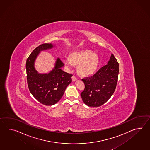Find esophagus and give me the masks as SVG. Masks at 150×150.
<instances>
[{
	"label": "esophagus",
	"mask_w": 150,
	"mask_h": 150,
	"mask_svg": "<svg viewBox=\"0 0 150 150\" xmlns=\"http://www.w3.org/2000/svg\"><path fill=\"white\" fill-rule=\"evenodd\" d=\"M72 80H73V81H76L77 80V77H76L75 76V75H73V76H72Z\"/></svg>",
	"instance_id": "34e87169"
}]
</instances>
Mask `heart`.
Segmentation results:
<instances>
[{"mask_svg":"<svg viewBox=\"0 0 150 150\" xmlns=\"http://www.w3.org/2000/svg\"><path fill=\"white\" fill-rule=\"evenodd\" d=\"M98 55L90 50L75 52L70 55V59L64 60V64L68 68H71L73 64L79 65V73L84 76L94 74L98 66Z\"/></svg>","mask_w":150,"mask_h":150,"instance_id":"1","label":"heart"}]
</instances>
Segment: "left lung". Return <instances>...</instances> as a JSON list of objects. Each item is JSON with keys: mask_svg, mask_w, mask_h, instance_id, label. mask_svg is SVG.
Masks as SVG:
<instances>
[{"mask_svg": "<svg viewBox=\"0 0 150 150\" xmlns=\"http://www.w3.org/2000/svg\"><path fill=\"white\" fill-rule=\"evenodd\" d=\"M119 63L112 54L108 64L103 66L93 75L82 79L84 89L81 96L89 107H99L113 94L119 75Z\"/></svg>", "mask_w": 150, "mask_h": 150, "instance_id": "8db88e82", "label": "left lung"}]
</instances>
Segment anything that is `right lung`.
<instances>
[{
  "instance_id": "obj_1",
  "label": "right lung",
  "mask_w": 150,
  "mask_h": 150,
  "mask_svg": "<svg viewBox=\"0 0 150 150\" xmlns=\"http://www.w3.org/2000/svg\"><path fill=\"white\" fill-rule=\"evenodd\" d=\"M53 47L52 44L44 43L35 48L26 62L27 82L30 93L43 105L51 106L59 102L67 87L71 82L72 74L64 72L61 68L64 63L57 59L54 69L49 73L41 74L35 69L34 62L40 51Z\"/></svg>"
}]
</instances>
